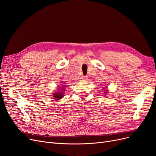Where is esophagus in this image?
<instances>
[{
  "label": "esophagus",
  "instance_id": "obj_1",
  "mask_svg": "<svg viewBox=\"0 0 156 156\" xmlns=\"http://www.w3.org/2000/svg\"><path fill=\"white\" fill-rule=\"evenodd\" d=\"M81 79V81H87V80L88 79V77L87 76H84V75H83Z\"/></svg>",
  "mask_w": 156,
  "mask_h": 156
}]
</instances>
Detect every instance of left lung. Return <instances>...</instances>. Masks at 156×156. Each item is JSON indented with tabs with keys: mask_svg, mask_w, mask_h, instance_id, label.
<instances>
[{
	"mask_svg": "<svg viewBox=\"0 0 156 156\" xmlns=\"http://www.w3.org/2000/svg\"><path fill=\"white\" fill-rule=\"evenodd\" d=\"M105 92H106V90H105Z\"/></svg>",
	"mask_w": 156,
	"mask_h": 156,
	"instance_id": "8db88e82",
	"label": "left lung"
}]
</instances>
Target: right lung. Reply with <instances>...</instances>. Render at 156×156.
Wrapping results in <instances>:
<instances>
[{"label":"right lung","mask_w":156,"mask_h":156,"mask_svg":"<svg viewBox=\"0 0 156 156\" xmlns=\"http://www.w3.org/2000/svg\"><path fill=\"white\" fill-rule=\"evenodd\" d=\"M64 88V87H63ZM62 90H64V89H60V90H57L60 92H57V93H55V94H53V97L55 98V100H60V99L62 98H63V96H64V94L63 92H62Z\"/></svg>","instance_id":"obj_1"}]
</instances>
